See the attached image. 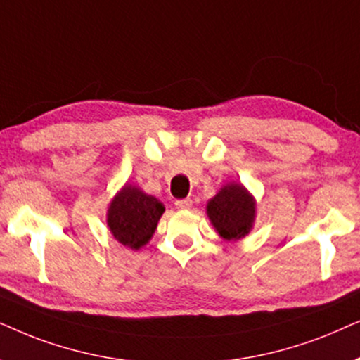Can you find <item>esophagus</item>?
I'll return each mask as SVG.
<instances>
[{
	"mask_svg": "<svg viewBox=\"0 0 360 360\" xmlns=\"http://www.w3.org/2000/svg\"><path fill=\"white\" fill-rule=\"evenodd\" d=\"M174 205L177 209H191V207H193V200H191V199H177Z\"/></svg>",
	"mask_w": 360,
	"mask_h": 360,
	"instance_id": "obj_1",
	"label": "esophagus"
}]
</instances>
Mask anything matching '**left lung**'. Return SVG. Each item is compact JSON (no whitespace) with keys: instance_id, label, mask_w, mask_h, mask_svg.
<instances>
[{"instance_id":"8db88e82","label":"left lung","mask_w":360,"mask_h":360,"mask_svg":"<svg viewBox=\"0 0 360 360\" xmlns=\"http://www.w3.org/2000/svg\"><path fill=\"white\" fill-rule=\"evenodd\" d=\"M207 215L220 237L237 240L245 237L255 217V202L240 184H227L207 204Z\"/></svg>"}]
</instances>
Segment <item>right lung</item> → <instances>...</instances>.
Returning a JSON list of instances; mask_svg holds the SVG:
<instances>
[{"instance_id":"1","label":"right lung","mask_w":360,"mask_h":360,"mask_svg":"<svg viewBox=\"0 0 360 360\" xmlns=\"http://www.w3.org/2000/svg\"><path fill=\"white\" fill-rule=\"evenodd\" d=\"M162 212L165 205L156 198L124 186L108 207V227L120 243L138 250L155 233Z\"/></svg>"}]
</instances>
